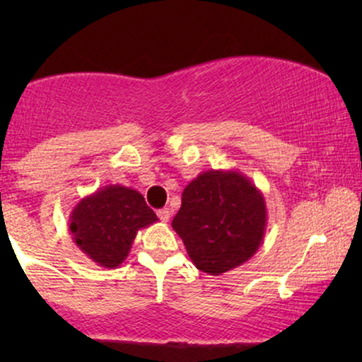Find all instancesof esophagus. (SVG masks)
Here are the masks:
<instances>
[{"label": "esophagus", "instance_id": "esophagus-1", "mask_svg": "<svg viewBox=\"0 0 362 362\" xmlns=\"http://www.w3.org/2000/svg\"><path fill=\"white\" fill-rule=\"evenodd\" d=\"M158 217H160L163 222H168V221H170V217H171V211L168 209V207H165V209H160V211H158Z\"/></svg>", "mask_w": 362, "mask_h": 362}]
</instances>
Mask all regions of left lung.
Listing matches in <instances>:
<instances>
[{"label":"left lung","instance_id":"left-lung-1","mask_svg":"<svg viewBox=\"0 0 362 362\" xmlns=\"http://www.w3.org/2000/svg\"><path fill=\"white\" fill-rule=\"evenodd\" d=\"M171 226L197 269L226 274L259 250L267 226L265 197L240 171H202L182 191Z\"/></svg>","mask_w":362,"mask_h":362}]
</instances>
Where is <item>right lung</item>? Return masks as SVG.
Here are the masks:
<instances>
[{
    "mask_svg": "<svg viewBox=\"0 0 362 362\" xmlns=\"http://www.w3.org/2000/svg\"><path fill=\"white\" fill-rule=\"evenodd\" d=\"M136 189L108 185L77 202L69 216L72 240L103 269H117L132 250L136 232L156 222Z\"/></svg>",
    "mask_w": 362,
    "mask_h": 362,
    "instance_id": "1",
    "label": "right lung"
}]
</instances>
